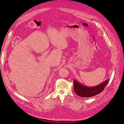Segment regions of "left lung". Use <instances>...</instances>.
Segmentation results:
<instances>
[{
  "label": "left lung",
  "mask_w": 124,
  "mask_h": 124,
  "mask_svg": "<svg viewBox=\"0 0 124 124\" xmlns=\"http://www.w3.org/2000/svg\"><path fill=\"white\" fill-rule=\"evenodd\" d=\"M108 81L109 79H108L98 85L90 87L82 84L76 80H73L74 91L77 95L81 97L94 96L103 91L104 87L108 84Z\"/></svg>",
  "instance_id": "1"
}]
</instances>
